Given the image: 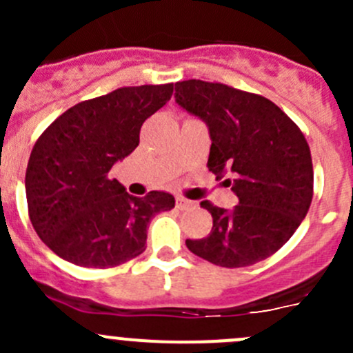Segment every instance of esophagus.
Masks as SVG:
<instances>
[{"label":"esophagus","instance_id":"esophagus-1","mask_svg":"<svg viewBox=\"0 0 353 353\" xmlns=\"http://www.w3.org/2000/svg\"><path fill=\"white\" fill-rule=\"evenodd\" d=\"M176 205L179 210H188V208H193L194 206V201H191V199H186L183 196H177L176 198Z\"/></svg>","mask_w":353,"mask_h":353}]
</instances>
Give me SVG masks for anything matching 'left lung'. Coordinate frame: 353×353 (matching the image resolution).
Instances as JSON below:
<instances>
[{
    "label": "left lung",
    "mask_w": 353,
    "mask_h": 353,
    "mask_svg": "<svg viewBox=\"0 0 353 353\" xmlns=\"http://www.w3.org/2000/svg\"><path fill=\"white\" fill-rule=\"evenodd\" d=\"M176 102L206 123L208 167L239 198L232 210L201 201L212 232L186 239L191 252L223 268L275 254L294 236L312 201V159L297 124L272 101L216 81L176 83Z\"/></svg>",
    "instance_id": "obj_1"
}]
</instances>
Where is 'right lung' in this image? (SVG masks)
<instances>
[{
    "label": "right lung",
    "instance_id": "right-lung-1",
    "mask_svg": "<svg viewBox=\"0 0 353 353\" xmlns=\"http://www.w3.org/2000/svg\"><path fill=\"white\" fill-rule=\"evenodd\" d=\"M172 92L174 83L117 88L70 108L35 141L25 174L28 216L59 258L112 268L147 249L148 223L176 199L163 191L131 196L109 170L138 147L143 123Z\"/></svg>",
    "mask_w": 353,
    "mask_h": 353
}]
</instances>
